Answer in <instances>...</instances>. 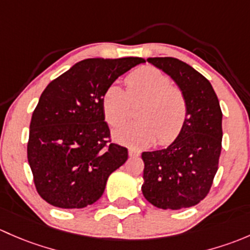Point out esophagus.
Returning <instances> with one entry per match:
<instances>
[{
	"instance_id": "esophagus-1",
	"label": "esophagus",
	"mask_w": 250,
	"mask_h": 250,
	"mask_svg": "<svg viewBox=\"0 0 250 250\" xmlns=\"http://www.w3.org/2000/svg\"><path fill=\"white\" fill-rule=\"evenodd\" d=\"M141 154L140 149L136 148H128V155L130 156H138Z\"/></svg>"
}]
</instances>
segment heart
Here are the masks:
<instances>
[{
	"label": "heart",
	"instance_id": "obj_1",
	"mask_svg": "<svg viewBox=\"0 0 250 250\" xmlns=\"http://www.w3.org/2000/svg\"><path fill=\"white\" fill-rule=\"evenodd\" d=\"M126 92L118 84L104 91L101 106L107 123L117 126L130 113V102L142 100L136 112L140 118L120 125L113 132L119 143L146 146L158 137L159 143L172 142L181 133L188 117L184 94L172 85L167 74L153 66H143L131 72L125 79Z\"/></svg>",
	"mask_w": 250,
	"mask_h": 250
}]
</instances>
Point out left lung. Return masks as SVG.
Masks as SVG:
<instances>
[{
    "label": "left lung",
    "mask_w": 250,
    "mask_h": 250,
    "mask_svg": "<svg viewBox=\"0 0 250 250\" xmlns=\"http://www.w3.org/2000/svg\"><path fill=\"white\" fill-rule=\"evenodd\" d=\"M184 94L188 117L167 148L143 151V196L163 209L192 207L207 196L218 171L223 113L213 86L201 73L174 58H149Z\"/></svg>",
    "instance_id": "obj_1"
}]
</instances>
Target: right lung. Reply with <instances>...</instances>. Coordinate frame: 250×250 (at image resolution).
Wrapping results in <instances>:
<instances>
[{"instance_id":"right-lung-1","label":"right lung","mask_w":250,"mask_h":250,"mask_svg":"<svg viewBox=\"0 0 250 250\" xmlns=\"http://www.w3.org/2000/svg\"><path fill=\"white\" fill-rule=\"evenodd\" d=\"M142 58L86 59L48 84L33 110L27 160L36 189L59 208H84L102 196L127 149L108 141L104 91Z\"/></svg>"}]
</instances>
